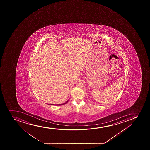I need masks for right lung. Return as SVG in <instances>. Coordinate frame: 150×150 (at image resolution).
Segmentation results:
<instances>
[{
    "instance_id": "add662e5",
    "label": "right lung",
    "mask_w": 150,
    "mask_h": 150,
    "mask_svg": "<svg viewBox=\"0 0 150 150\" xmlns=\"http://www.w3.org/2000/svg\"><path fill=\"white\" fill-rule=\"evenodd\" d=\"M68 101H67L66 102L64 103H63V104H58V105H54V104H48V105H64V104H67V103L68 102Z\"/></svg>"
}]
</instances>
